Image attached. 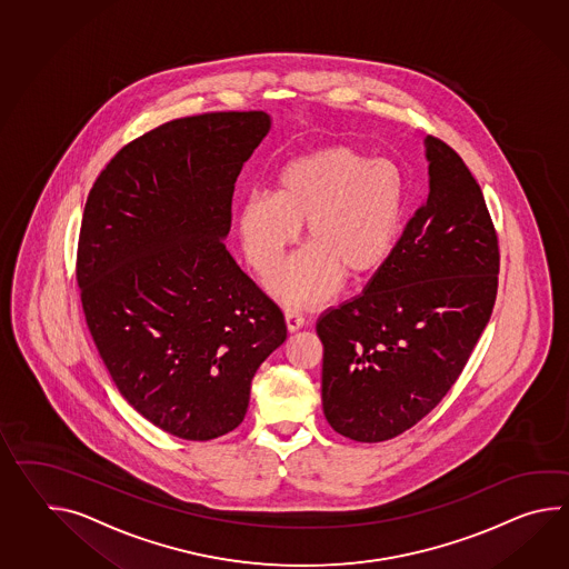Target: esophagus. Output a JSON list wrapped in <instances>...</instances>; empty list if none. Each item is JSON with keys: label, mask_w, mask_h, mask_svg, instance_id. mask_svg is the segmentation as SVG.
Masks as SVG:
<instances>
[{"label": "esophagus", "mask_w": 569, "mask_h": 569, "mask_svg": "<svg viewBox=\"0 0 569 569\" xmlns=\"http://www.w3.org/2000/svg\"><path fill=\"white\" fill-rule=\"evenodd\" d=\"M286 327L290 332H296L303 327V318L298 312H286Z\"/></svg>", "instance_id": "obj_1"}]
</instances>
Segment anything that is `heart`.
Here are the masks:
<instances>
[{
  "label": "heart",
  "instance_id": "heart-1",
  "mask_svg": "<svg viewBox=\"0 0 569 569\" xmlns=\"http://www.w3.org/2000/svg\"><path fill=\"white\" fill-rule=\"evenodd\" d=\"M276 186V193L240 203L239 234L249 266L269 276L306 224L310 247L267 281L281 302H327L342 276L371 278L392 257L408 198L405 171L392 159L330 144L283 164Z\"/></svg>",
  "mask_w": 569,
  "mask_h": 569
}]
</instances>
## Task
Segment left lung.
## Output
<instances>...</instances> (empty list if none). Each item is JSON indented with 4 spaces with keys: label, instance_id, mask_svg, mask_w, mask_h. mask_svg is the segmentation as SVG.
<instances>
[{
    "label": "left lung",
    "instance_id": "1",
    "mask_svg": "<svg viewBox=\"0 0 569 569\" xmlns=\"http://www.w3.org/2000/svg\"><path fill=\"white\" fill-rule=\"evenodd\" d=\"M429 198L361 296L320 316L322 408L359 442L412 429L451 390L492 316L500 251L468 164L427 137Z\"/></svg>",
    "mask_w": 569,
    "mask_h": 569
}]
</instances>
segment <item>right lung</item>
<instances>
[{"mask_svg":"<svg viewBox=\"0 0 569 569\" xmlns=\"http://www.w3.org/2000/svg\"><path fill=\"white\" fill-rule=\"evenodd\" d=\"M266 112H208L152 128L106 164L77 244L83 315L128 405L186 441L237 429L283 315L224 237Z\"/></svg>","mask_w":569,"mask_h":569,"instance_id":"right-lung-1","label":"right lung"}]
</instances>
